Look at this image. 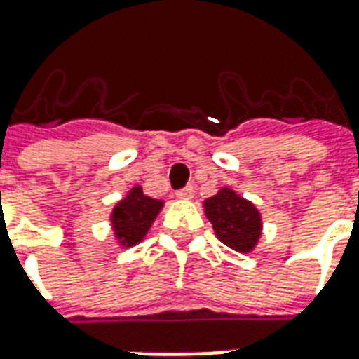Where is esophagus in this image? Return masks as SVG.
Instances as JSON below:
<instances>
[{
	"label": "esophagus",
	"instance_id": "1",
	"mask_svg": "<svg viewBox=\"0 0 359 359\" xmlns=\"http://www.w3.org/2000/svg\"><path fill=\"white\" fill-rule=\"evenodd\" d=\"M192 196H194V188L192 187H184L177 190V198H180V200H190Z\"/></svg>",
	"mask_w": 359,
	"mask_h": 359
}]
</instances>
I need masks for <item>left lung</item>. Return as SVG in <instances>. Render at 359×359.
Returning a JSON list of instances; mask_svg holds the SVG:
<instances>
[{
	"instance_id": "8db88e82",
	"label": "left lung",
	"mask_w": 359,
	"mask_h": 359,
	"mask_svg": "<svg viewBox=\"0 0 359 359\" xmlns=\"http://www.w3.org/2000/svg\"><path fill=\"white\" fill-rule=\"evenodd\" d=\"M205 215L213 225L217 238L229 248L250 252L262 233L259 211L241 196L221 188L213 198L205 200Z\"/></svg>"
}]
</instances>
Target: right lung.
I'll list each match as a JSON object with an SVG mask.
<instances>
[{
    "label": "right lung",
    "mask_w": 359,
    "mask_h": 359,
    "mask_svg": "<svg viewBox=\"0 0 359 359\" xmlns=\"http://www.w3.org/2000/svg\"><path fill=\"white\" fill-rule=\"evenodd\" d=\"M161 205L163 203L159 200L144 196L140 187H134L125 200L115 205L113 215H111L113 229L123 244L133 246L136 242H140L144 234L148 233L149 225L154 223Z\"/></svg>",
    "instance_id": "right-lung-1"
}]
</instances>
